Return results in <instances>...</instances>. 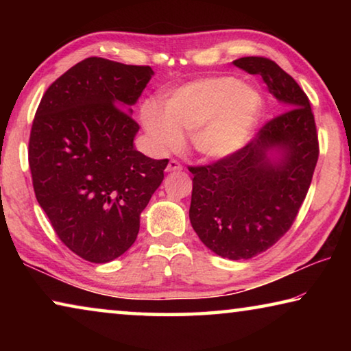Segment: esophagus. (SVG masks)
Instances as JSON below:
<instances>
[{
	"mask_svg": "<svg viewBox=\"0 0 351 351\" xmlns=\"http://www.w3.org/2000/svg\"><path fill=\"white\" fill-rule=\"evenodd\" d=\"M167 171H180L182 170V165L176 161V159H170L169 164H167Z\"/></svg>",
	"mask_w": 351,
	"mask_h": 351,
	"instance_id": "34e87169",
	"label": "esophagus"
}]
</instances>
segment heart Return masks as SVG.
Instances as JSON below:
<instances>
[{
	"instance_id": "heart-1",
	"label": "heart",
	"mask_w": 351,
	"mask_h": 351,
	"mask_svg": "<svg viewBox=\"0 0 351 351\" xmlns=\"http://www.w3.org/2000/svg\"><path fill=\"white\" fill-rule=\"evenodd\" d=\"M261 97L234 77H210L178 88L165 99L142 106L141 121L156 152L178 150L190 133L195 150L226 158L245 147L257 127Z\"/></svg>"
}]
</instances>
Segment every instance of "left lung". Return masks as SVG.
Here are the masks:
<instances>
[{"mask_svg": "<svg viewBox=\"0 0 351 351\" xmlns=\"http://www.w3.org/2000/svg\"><path fill=\"white\" fill-rule=\"evenodd\" d=\"M234 64L260 75L285 111L239 152L189 167V217L210 251L247 260L274 246L293 226L316 169L319 141L310 99L293 77L266 57H241ZM272 151L277 160L269 156Z\"/></svg>", "mask_w": 351, "mask_h": 351, "instance_id": "8db88e82", "label": "left lung"}]
</instances>
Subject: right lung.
<instances>
[{"instance_id":"right-lung-1","label":"right lung","mask_w":351,"mask_h":351,"mask_svg":"<svg viewBox=\"0 0 351 351\" xmlns=\"http://www.w3.org/2000/svg\"><path fill=\"white\" fill-rule=\"evenodd\" d=\"M153 69L90 57L47 88L29 138L34 192L58 239L91 263L128 251L169 159L138 152L127 112Z\"/></svg>"}]
</instances>
